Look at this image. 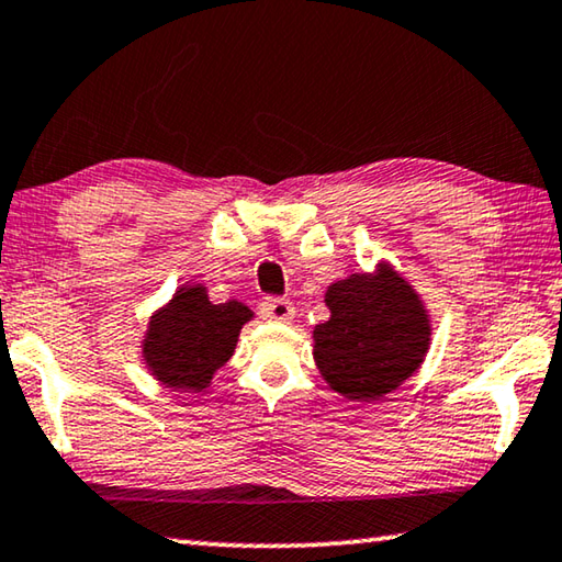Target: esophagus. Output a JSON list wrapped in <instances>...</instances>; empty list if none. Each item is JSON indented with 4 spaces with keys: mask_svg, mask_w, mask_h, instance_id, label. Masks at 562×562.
Segmentation results:
<instances>
[{
    "mask_svg": "<svg viewBox=\"0 0 562 562\" xmlns=\"http://www.w3.org/2000/svg\"><path fill=\"white\" fill-rule=\"evenodd\" d=\"M262 317L270 319V323H290L295 317V305L290 300L270 297L262 302Z\"/></svg>",
    "mask_w": 562,
    "mask_h": 562,
    "instance_id": "esophagus-1",
    "label": "esophagus"
}]
</instances>
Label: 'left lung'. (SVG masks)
I'll use <instances>...</instances> for the list:
<instances>
[{
  "instance_id": "obj_1",
  "label": "left lung",
  "mask_w": 562,
  "mask_h": 562,
  "mask_svg": "<svg viewBox=\"0 0 562 562\" xmlns=\"http://www.w3.org/2000/svg\"><path fill=\"white\" fill-rule=\"evenodd\" d=\"M325 305L329 319L313 329V355L335 393L375 403L420 370L432 340L430 315L393 265L333 282Z\"/></svg>"
}]
</instances>
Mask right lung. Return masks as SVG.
<instances>
[{"instance_id": "1", "label": "right lung", "mask_w": 562, "mask_h": 562, "mask_svg": "<svg viewBox=\"0 0 562 562\" xmlns=\"http://www.w3.org/2000/svg\"><path fill=\"white\" fill-rule=\"evenodd\" d=\"M255 317L243 302L210 300L200 282L184 284L149 317L142 360L165 387L200 393L233 358L239 329Z\"/></svg>"}]
</instances>
